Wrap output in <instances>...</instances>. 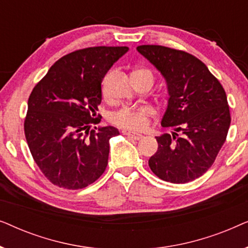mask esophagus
<instances>
[{
    "label": "esophagus",
    "mask_w": 248,
    "mask_h": 248,
    "mask_svg": "<svg viewBox=\"0 0 248 248\" xmlns=\"http://www.w3.org/2000/svg\"><path fill=\"white\" fill-rule=\"evenodd\" d=\"M125 134H126L127 137H130V138L133 139V140H141V139L143 138V135H142V134L134 133V132H125Z\"/></svg>",
    "instance_id": "34e87169"
}]
</instances>
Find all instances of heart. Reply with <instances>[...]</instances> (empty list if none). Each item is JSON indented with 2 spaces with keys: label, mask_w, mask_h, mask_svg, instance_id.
<instances>
[{
  "label": "heart",
  "mask_w": 248,
  "mask_h": 248,
  "mask_svg": "<svg viewBox=\"0 0 248 248\" xmlns=\"http://www.w3.org/2000/svg\"><path fill=\"white\" fill-rule=\"evenodd\" d=\"M133 73L147 74L152 78V73L147 69L134 71ZM106 93V82H103V93ZM154 115V109L149 106L123 107L110 114L109 120L117 126L132 131H141L148 126L150 117Z\"/></svg>",
  "instance_id": "b5f03b06"
}]
</instances>
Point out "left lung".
<instances>
[{
  "mask_svg": "<svg viewBox=\"0 0 248 248\" xmlns=\"http://www.w3.org/2000/svg\"><path fill=\"white\" fill-rule=\"evenodd\" d=\"M137 49L167 81L168 107L161 125L174 131L155 137L158 150L149 167L162 181H194L213 165L228 134L232 117L226 91L192 54L160 45Z\"/></svg>",
  "mask_w": 248,
  "mask_h": 248,
  "instance_id": "1",
  "label": "left lung"
}]
</instances>
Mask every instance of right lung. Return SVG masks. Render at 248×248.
<instances>
[{
    "mask_svg": "<svg viewBox=\"0 0 248 248\" xmlns=\"http://www.w3.org/2000/svg\"><path fill=\"white\" fill-rule=\"evenodd\" d=\"M128 47L74 50L54 63L28 99L25 135L33 160L52 184L80 189L96 182L108 164L113 126L90 130L101 103V81Z\"/></svg>",
    "mask_w": 248,
    "mask_h": 248,
    "instance_id": "1",
    "label": "right lung"
}]
</instances>
